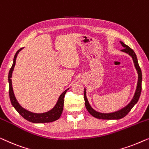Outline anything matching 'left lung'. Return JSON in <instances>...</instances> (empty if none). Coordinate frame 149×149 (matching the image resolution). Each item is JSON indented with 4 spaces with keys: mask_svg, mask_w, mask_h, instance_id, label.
<instances>
[{
    "mask_svg": "<svg viewBox=\"0 0 149 149\" xmlns=\"http://www.w3.org/2000/svg\"><path fill=\"white\" fill-rule=\"evenodd\" d=\"M120 42L121 45L122 47L124 48L123 50H121V52L125 53L127 54H129L131 56L133 60L134 65L136 70L137 74H138V82L136 88L134 95L132 98L130 100V102H129L127 105L123 107V108H121V109H119L117 111H116L114 112L111 113H101L99 111H97L94 109L92 107L91 104H90L88 100L87 96H86V89L84 88V100H85V106L86 107L88 111L89 112V113L93 116V117H96L98 119H119L124 117L130 111V110L133 108V107L137 103L139 99L140 93H141V90H142V72L140 70L139 65L138 63V59L136 57V55L134 53V51H133L131 48H130L128 46L125 45L123 42Z\"/></svg>",
    "mask_w": 149,
    "mask_h": 149,
    "instance_id": "8db88e82",
    "label": "left lung"
}]
</instances>
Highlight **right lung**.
I'll return each instance as SVG.
<instances>
[{"label":"right lung","instance_id":"1","mask_svg":"<svg viewBox=\"0 0 149 149\" xmlns=\"http://www.w3.org/2000/svg\"><path fill=\"white\" fill-rule=\"evenodd\" d=\"M23 49H24V48H22V49L18 50L15 54L13 63L12 67L11 70L9 71V76H8V80H9V97L10 100H11L12 105L21 116L24 117V119H26V120L30 121V122L35 123H41L52 122V121L57 120L62 114L63 109L65 95L67 91H68L69 88L65 90V91L63 92V93L61 94V95L59 96V97H58L56 104H54V106L51 110L48 111L45 113H33L26 109L22 107L20 105V104L19 103L18 101L16 99L15 96L14 95L11 77L13 72L15 65L16 58L17 56V54H19V53Z\"/></svg>","mask_w":149,"mask_h":149}]
</instances>
